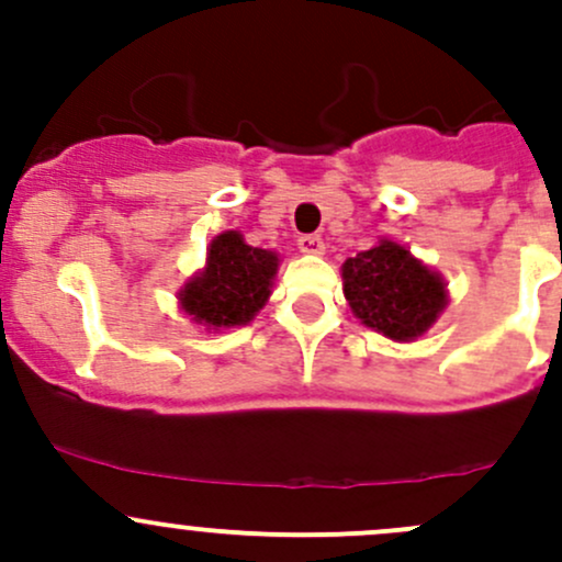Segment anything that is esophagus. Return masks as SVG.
Returning <instances> with one entry per match:
<instances>
[{
  "instance_id": "obj_1",
  "label": "esophagus",
  "mask_w": 562,
  "mask_h": 562,
  "mask_svg": "<svg viewBox=\"0 0 562 562\" xmlns=\"http://www.w3.org/2000/svg\"><path fill=\"white\" fill-rule=\"evenodd\" d=\"M299 249L307 255H323L326 252V245H323L321 236L315 234H307V236H299Z\"/></svg>"
}]
</instances>
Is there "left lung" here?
<instances>
[{
    "label": "left lung",
    "mask_w": 562,
    "mask_h": 562,
    "mask_svg": "<svg viewBox=\"0 0 562 562\" xmlns=\"http://www.w3.org/2000/svg\"><path fill=\"white\" fill-rule=\"evenodd\" d=\"M342 291L350 313L394 342L424 337L449 307L443 277L391 239L345 260Z\"/></svg>",
    "instance_id": "1"
}]
</instances>
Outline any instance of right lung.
I'll return each instance as SVG.
<instances>
[{"mask_svg": "<svg viewBox=\"0 0 562 562\" xmlns=\"http://www.w3.org/2000/svg\"><path fill=\"white\" fill-rule=\"evenodd\" d=\"M280 255L247 245L239 231H223L206 247V263L179 288L181 313L206 331L247 326L266 307Z\"/></svg>", "mask_w": 562, "mask_h": 562, "instance_id": "right-lung-1", "label": "right lung"}]
</instances>
